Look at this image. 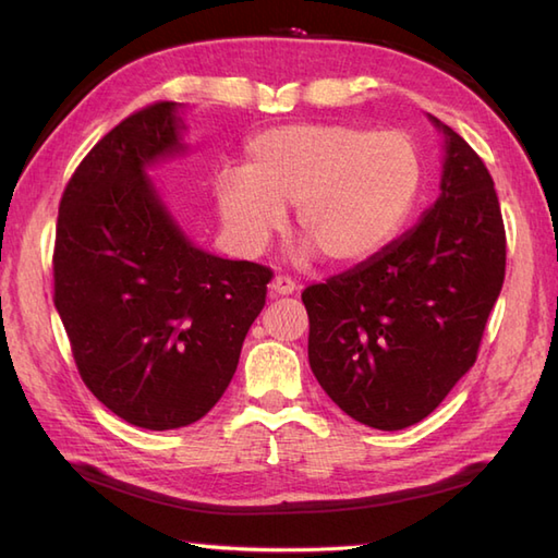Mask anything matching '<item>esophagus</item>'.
<instances>
[{"mask_svg":"<svg viewBox=\"0 0 558 558\" xmlns=\"http://www.w3.org/2000/svg\"><path fill=\"white\" fill-rule=\"evenodd\" d=\"M268 288H270L272 298H286V294H294V292H298V282L286 278V276H278V278L270 280Z\"/></svg>","mask_w":558,"mask_h":558,"instance_id":"1","label":"esophagus"}]
</instances>
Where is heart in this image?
Instances as JSON below:
<instances>
[{"mask_svg":"<svg viewBox=\"0 0 558 558\" xmlns=\"http://www.w3.org/2000/svg\"><path fill=\"white\" fill-rule=\"evenodd\" d=\"M422 160L402 132L348 124L268 129L246 146L242 170L213 182L230 240L258 252L294 206L298 230L328 264L350 266L393 240L417 198Z\"/></svg>","mask_w":558,"mask_h":558,"instance_id":"obj_1","label":"heart"}]
</instances>
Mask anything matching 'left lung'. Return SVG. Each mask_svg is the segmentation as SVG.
I'll list each match as a JSON object with an SVG mask.
<instances>
[{
    "mask_svg": "<svg viewBox=\"0 0 558 558\" xmlns=\"http://www.w3.org/2000/svg\"><path fill=\"white\" fill-rule=\"evenodd\" d=\"M441 194L400 240L306 288L310 366L352 420L384 432L422 422L477 360L506 276L494 180L448 124Z\"/></svg>",
    "mask_w": 558,
    "mask_h": 558,
    "instance_id": "1",
    "label": "left lung"
}]
</instances>
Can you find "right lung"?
Returning a JSON list of instances; mask_svg holds the SVG:
<instances>
[{
    "mask_svg": "<svg viewBox=\"0 0 558 558\" xmlns=\"http://www.w3.org/2000/svg\"><path fill=\"white\" fill-rule=\"evenodd\" d=\"M180 102L105 134L59 204L54 306L83 384L141 429H180L230 386L270 268L196 246L148 170L184 156Z\"/></svg>",
    "mask_w": 558,
    "mask_h": 558,
    "instance_id": "1",
    "label": "right lung"
}]
</instances>
